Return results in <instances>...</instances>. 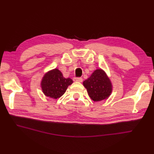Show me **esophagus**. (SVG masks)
Segmentation results:
<instances>
[{"instance_id": "esophagus-1", "label": "esophagus", "mask_w": 154, "mask_h": 154, "mask_svg": "<svg viewBox=\"0 0 154 154\" xmlns=\"http://www.w3.org/2000/svg\"><path fill=\"white\" fill-rule=\"evenodd\" d=\"M73 81H75V82H82L83 79L81 77H74Z\"/></svg>"}]
</instances>
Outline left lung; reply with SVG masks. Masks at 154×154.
I'll return each mask as SVG.
<instances>
[{"mask_svg": "<svg viewBox=\"0 0 154 154\" xmlns=\"http://www.w3.org/2000/svg\"><path fill=\"white\" fill-rule=\"evenodd\" d=\"M83 85L91 99L96 102L108 99L112 91L110 79L101 69H96L90 77L84 81Z\"/></svg>", "mask_w": 154, "mask_h": 154, "instance_id": "8db88e82", "label": "left lung"}]
</instances>
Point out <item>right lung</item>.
Wrapping results in <instances>:
<instances>
[{"instance_id": "add662e5", "label": "right lung", "mask_w": 154, "mask_h": 154, "mask_svg": "<svg viewBox=\"0 0 154 154\" xmlns=\"http://www.w3.org/2000/svg\"><path fill=\"white\" fill-rule=\"evenodd\" d=\"M72 83L73 80L65 78L58 69H54L44 75L41 81V87L45 96L57 99L63 95L68 86Z\"/></svg>"}]
</instances>
